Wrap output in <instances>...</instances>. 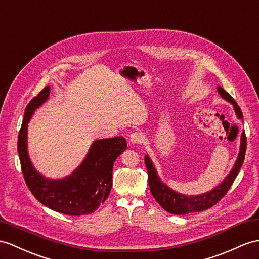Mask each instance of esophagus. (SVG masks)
Wrapping results in <instances>:
<instances>
[{"label": "esophagus", "mask_w": 259, "mask_h": 259, "mask_svg": "<svg viewBox=\"0 0 259 259\" xmlns=\"http://www.w3.org/2000/svg\"><path fill=\"white\" fill-rule=\"evenodd\" d=\"M143 140V135L141 133H138V132H134V133H132L130 136V141L132 144H141Z\"/></svg>", "instance_id": "esophagus-1"}]
</instances>
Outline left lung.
Instances as JSON below:
<instances>
[{
  "instance_id": "obj_1",
  "label": "left lung",
  "mask_w": 259,
  "mask_h": 259,
  "mask_svg": "<svg viewBox=\"0 0 259 259\" xmlns=\"http://www.w3.org/2000/svg\"><path fill=\"white\" fill-rule=\"evenodd\" d=\"M218 92L220 96L228 102L232 103L234 106V110L236 113V116L238 118H243V113L239 109V106L235 102V100L233 99L230 94L226 92L223 88L218 87ZM245 151H246V136L245 132H243L241 135V147H239L238 157L236 159V162L234 167L231 170V172L226 176V178L221 182V184L212 189L211 191L205 192L199 195H185L174 191L172 189H170L168 186H166L160 180L158 174H157L155 166L153 161L149 158V156H145V163L147 167L148 172V185L150 192L153 194L155 200L158 202L162 209H165L167 212L171 214H178V215H182V214H188L192 212H201L210 209L211 206L217 204L219 201L222 199L226 192L229 191V189L234 182L236 176L239 172L243 161L245 158Z\"/></svg>"
}]
</instances>
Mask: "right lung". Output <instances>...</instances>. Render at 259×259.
<instances>
[{
    "label": "right lung",
    "instance_id": "right-lung-1",
    "mask_svg": "<svg viewBox=\"0 0 259 259\" xmlns=\"http://www.w3.org/2000/svg\"><path fill=\"white\" fill-rule=\"evenodd\" d=\"M50 92L46 87L25 109L18 133L17 150L25 182L40 203L67 215L91 214L108 199L112 188L113 165L127 148L123 136L94 141L85 158L74 171L62 179L44 177L34 168L27 150V124L36 109L45 103Z\"/></svg>",
    "mask_w": 259,
    "mask_h": 259
}]
</instances>
